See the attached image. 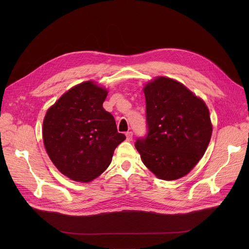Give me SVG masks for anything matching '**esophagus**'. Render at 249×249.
<instances>
[{
  "mask_svg": "<svg viewBox=\"0 0 249 249\" xmlns=\"http://www.w3.org/2000/svg\"><path fill=\"white\" fill-rule=\"evenodd\" d=\"M132 137H133V132H132V131L126 132V139H127L128 141H131V140H132Z\"/></svg>",
  "mask_w": 249,
  "mask_h": 249,
  "instance_id": "34e87169",
  "label": "esophagus"
}]
</instances>
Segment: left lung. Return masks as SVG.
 Segmentation results:
<instances>
[{"label": "left lung", "mask_w": 249, "mask_h": 249, "mask_svg": "<svg viewBox=\"0 0 249 249\" xmlns=\"http://www.w3.org/2000/svg\"><path fill=\"white\" fill-rule=\"evenodd\" d=\"M143 90L148 132L135 142L141 160L161 179L185 177L202 159L211 139L206 104L169 77L158 76Z\"/></svg>", "instance_id": "obj_1"}]
</instances>
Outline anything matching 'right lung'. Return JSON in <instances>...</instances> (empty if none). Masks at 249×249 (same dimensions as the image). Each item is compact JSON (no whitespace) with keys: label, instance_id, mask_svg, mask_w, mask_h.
<instances>
[{"label":"right lung","instance_id":"1","mask_svg":"<svg viewBox=\"0 0 249 249\" xmlns=\"http://www.w3.org/2000/svg\"><path fill=\"white\" fill-rule=\"evenodd\" d=\"M106 89L94 82L74 86L51 106L43 120V142L58 171L89 182L106 169L115 148L126 139L103 103Z\"/></svg>","mask_w":249,"mask_h":249}]
</instances>
